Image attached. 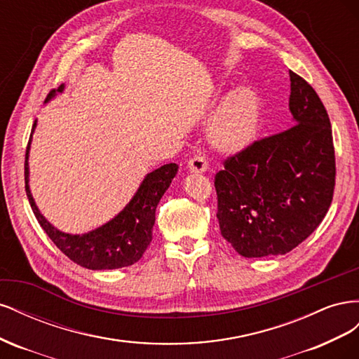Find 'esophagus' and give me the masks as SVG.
Segmentation results:
<instances>
[{
    "mask_svg": "<svg viewBox=\"0 0 359 359\" xmlns=\"http://www.w3.org/2000/svg\"><path fill=\"white\" fill-rule=\"evenodd\" d=\"M187 166L191 172H205L208 169V160H206V157L202 154H196L189 160Z\"/></svg>",
    "mask_w": 359,
    "mask_h": 359,
    "instance_id": "34e87169",
    "label": "esophagus"
}]
</instances>
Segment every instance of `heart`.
<instances>
[{"label": "heart", "instance_id": "obj_1", "mask_svg": "<svg viewBox=\"0 0 359 359\" xmlns=\"http://www.w3.org/2000/svg\"><path fill=\"white\" fill-rule=\"evenodd\" d=\"M260 123V102L250 88H238L226 97L217 111L210 139L223 151H238L255 139Z\"/></svg>", "mask_w": 359, "mask_h": 359}]
</instances>
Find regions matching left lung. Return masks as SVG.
Returning a JSON list of instances; mask_svg holds the SVG:
<instances>
[{
	"mask_svg": "<svg viewBox=\"0 0 359 359\" xmlns=\"http://www.w3.org/2000/svg\"><path fill=\"white\" fill-rule=\"evenodd\" d=\"M289 74L295 124L227 157L214 178L220 232L244 257L289 253L320 224L334 196L328 112L306 79Z\"/></svg>",
	"mask_w": 359,
	"mask_h": 359,
	"instance_id": "left-lung-1",
	"label": "left lung"
}]
</instances>
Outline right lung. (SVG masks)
Here are the masks:
<instances>
[{"label":"right lung","instance_id":"obj_1","mask_svg":"<svg viewBox=\"0 0 359 359\" xmlns=\"http://www.w3.org/2000/svg\"><path fill=\"white\" fill-rule=\"evenodd\" d=\"M57 91H62V85ZM55 95L50 91L48 100ZM36 123L32 124L34 130ZM32 136V135H31ZM25 153V191L29 205L43 231L61 252L74 264L88 269H116L136 264L153 240L156 208L163 194L177 175L178 165L169 163L145 177L139 190L126 208L109 223L85 235H70L55 229L39 211L28 187V151Z\"/></svg>","mask_w":359,"mask_h":359}]
</instances>
